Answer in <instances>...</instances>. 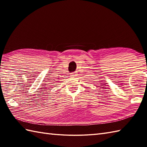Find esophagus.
Here are the masks:
<instances>
[{
  "label": "esophagus",
  "instance_id": "34e87169",
  "mask_svg": "<svg viewBox=\"0 0 147 147\" xmlns=\"http://www.w3.org/2000/svg\"><path fill=\"white\" fill-rule=\"evenodd\" d=\"M77 71H75V72H73V73H72L71 74V75L73 76V77H76L77 76Z\"/></svg>",
  "mask_w": 147,
  "mask_h": 147
}]
</instances>
